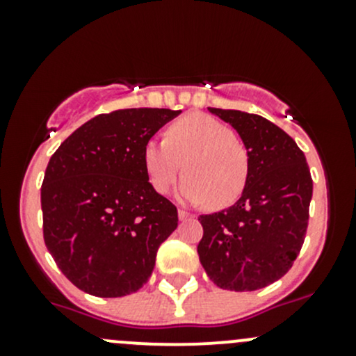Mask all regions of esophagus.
Segmentation results:
<instances>
[{"label":"esophagus","mask_w":356,"mask_h":356,"mask_svg":"<svg viewBox=\"0 0 356 356\" xmlns=\"http://www.w3.org/2000/svg\"><path fill=\"white\" fill-rule=\"evenodd\" d=\"M177 215H179V220H188V218L193 217V215L188 213V211H186V210H179Z\"/></svg>","instance_id":"obj_1"}]
</instances>
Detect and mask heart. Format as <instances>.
Segmentation results:
<instances>
[{
    "label": "heart",
    "mask_w": 356,
    "mask_h": 356,
    "mask_svg": "<svg viewBox=\"0 0 356 356\" xmlns=\"http://www.w3.org/2000/svg\"><path fill=\"white\" fill-rule=\"evenodd\" d=\"M143 163L152 188L167 195L182 167L188 172L177 196L184 203L227 207L245 189L250 158L234 131L204 113L175 120L165 139H149L143 148Z\"/></svg>",
    "instance_id": "obj_1"
}]
</instances>
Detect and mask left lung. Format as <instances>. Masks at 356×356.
<instances>
[{
	"label": "left lung",
	"instance_id": "1",
	"mask_svg": "<svg viewBox=\"0 0 356 356\" xmlns=\"http://www.w3.org/2000/svg\"><path fill=\"white\" fill-rule=\"evenodd\" d=\"M236 129L250 158L241 198L200 215V261L222 289L254 291L281 279L305 241L312 182L307 158L281 127L239 110L208 108Z\"/></svg>",
	"mask_w": 356,
	"mask_h": 356
}]
</instances>
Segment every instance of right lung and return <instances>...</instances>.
Returning a JSON list of instances; mask_svg holds the SVG:
<instances>
[{"label": "right lung", "mask_w": 356, "mask_h": 356, "mask_svg": "<svg viewBox=\"0 0 356 356\" xmlns=\"http://www.w3.org/2000/svg\"><path fill=\"white\" fill-rule=\"evenodd\" d=\"M181 110L127 108L91 118L49 158L41 188L44 243L84 293H136L177 227V208L152 188L146 143Z\"/></svg>", "instance_id": "right-lung-1"}]
</instances>
